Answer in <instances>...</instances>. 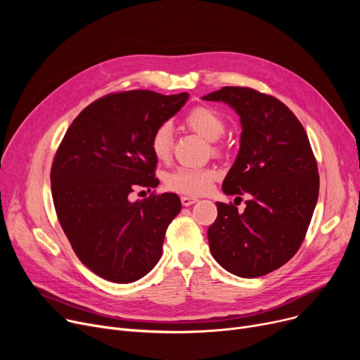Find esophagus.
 I'll return each instance as SVG.
<instances>
[{"instance_id":"1","label":"esophagus","mask_w":360,"mask_h":360,"mask_svg":"<svg viewBox=\"0 0 360 360\" xmlns=\"http://www.w3.org/2000/svg\"><path fill=\"white\" fill-rule=\"evenodd\" d=\"M181 202H182V205H191V204L197 202V198L195 197H186V195H184V197H181Z\"/></svg>"}]
</instances>
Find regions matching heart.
Instances as JSON below:
<instances>
[{
  "instance_id": "obj_1",
  "label": "heart",
  "mask_w": 360,
  "mask_h": 360,
  "mask_svg": "<svg viewBox=\"0 0 360 360\" xmlns=\"http://www.w3.org/2000/svg\"><path fill=\"white\" fill-rule=\"evenodd\" d=\"M184 125L201 136L207 141H212V153L221 156L224 153V146L217 140L224 134L226 122L214 108L207 105H198L186 112L184 117ZM172 128L163 122L155 128L150 137V148L153 156L159 162H166L172 155ZM216 174L212 169L198 167H178L166 176V186L179 194L185 195H201L209 191Z\"/></svg>"
}]
</instances>
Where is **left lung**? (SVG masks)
<instances>
[{
  "instance_id": "1",
  "label": "left lung",
  "mask_w": 360,
  "mask_h": 360,
  "mask_svg": "<svg viewBox=\"0 0 360 360\" xmlns=\"http://www.w3.org/2000/svg\"><path fill=\"white\" fill-rule=\"evenodd\" d=\"M202 99L229 103L239 113L240 148L223 193L248 195L243 212L216 202L217 219L207 231L212 254L235 276H266L297 252L315 210L319 175L309 139L271 94L226 86Z\"/></svg>"
}]
</instances>
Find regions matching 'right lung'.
I'll return each instance as SVG.
<instances>
[{
	"instance_id": "obj_1",
	"label": "right lung",
	"mask_w": 360,
	"mask_h": 360,
	"mask_svg": "<svg viewBox=\"0 0 360 360\" xmlns=\"http://www.w3.org/2000/svg\"><path fill=\"white\" fill-rule=\"evenodd\" d=\"M188 93L128 90L105 94L68 127L53 156L56 217L79 259L99 277L131 283L156 266L176 194L155 191L131 202L137 186L159 185L150 137L184 106Z\"/></svg>"
}]
</instances>
